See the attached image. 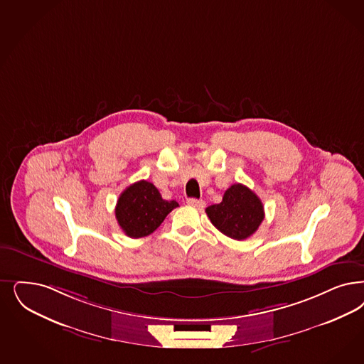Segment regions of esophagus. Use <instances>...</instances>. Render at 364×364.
Listing matches in <instances>:
<instances>
[{
    "label": "esophagus",
    "mask_w": 364,
    "mask_h": 364,
    "mask_svg": "<svg viewBox=\"0 0 364 364\" xmlns=\"http://www.w3.org/2000/svg\"><path fill=\"white\" fill-rule=\"evenodd\" d=\"M188 205L191 207H195V208H203L205 205V203L203 200H198V199H188L187 200Z\"/></svg>",
    "instance_id": "1"
}]
</instances>
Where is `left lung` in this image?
<instances>
[{
	"instance_id": "1",
	"label": "left lung",
	"mask_w": 364,
	"mask_h": 364,
	"mask_svg": "<svg viewBox=\"0 0 364 364\" xmlns=\"http://www.w3.org/2000/svg\"><path fill=\"white\" fill-rule=\"evenodd\" d=\"M211 223L230 238L243 240L251 237L264 220V204L243 184L227 189L223 200L205 208Z\"/></svg>"
}]
</instances>
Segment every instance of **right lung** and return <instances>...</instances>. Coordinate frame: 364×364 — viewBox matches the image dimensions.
Listing matches in <instances>:
<instances>
[{
  "mask_svg": "<svg viewBox=\"0 0 364 364\" xmlns=\"http://www.w3.org/2000/svg\"><path fill=\"white\" fill-rule=\"evenodd\" d=\"M176 200H164L161 193L151 183L141 180L119 195L115 218L122 231L130 238H142L160 226L173 208Z\"/></svg>",
  "mask_w": 364,
  "mask_h": 364,
  "instance_id": "add662e5",
  "label": "right lung"
}]
</instances>
